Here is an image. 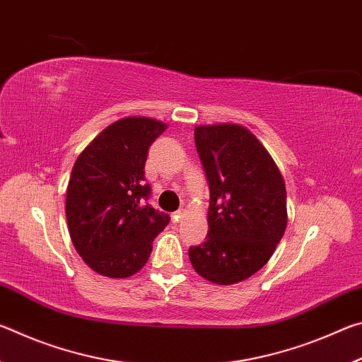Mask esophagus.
I'll return each instance as SVG.
<instances>
[{"instance_id": "1", "label": "esophagus", "mask_w": 362, "mask_h": 362, "mask_svg": "<svg viewBox=\"0 0 362 362\" xmlns=\"http://www.w3.org/2000/svg\"><path fill=\"white\" fill-rule=\"evenodd\" d=\"M187 216V211L185 209H180V211H177V212H174L173 214V220L174 222H180V220Z\"/></svg>"}]
</instances>
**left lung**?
Returning <instances> with one entry per match:
<instances>
[{
  "instance_id": "1",
  "label": "left lung",
  "mask_w": 362,
  "mask_h": 362,
  "mask_svg": "<svg viewBox=\"0 0 362 362\" xmlns=\"http://www.w3.org/2000/svg\"><path fill=\"white\" fill-rule=\"evenodd\" d=\"M194 144L211 203L206 241L189 247V262L199 276L214 284L241 283L272 259L286 231L283 174L244 126H196Z\"/></svg>"
}]
</instances>
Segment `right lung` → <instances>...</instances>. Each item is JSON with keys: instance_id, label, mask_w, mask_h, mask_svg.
<instances>
[{"instance_id": "1", "label": "right lung", "mask_w": 362, "mask_h": 362, "mask_svg": "<svg viewBox=\"0 0 362 362\" xmlns=\"http://www.w3.org/2000/svg\"><path fill=\"white\" fill-rule=\"evenodd\" d=\"M168 124L146 116L121 118L79 153L66 187L65 212L73 246L107 278L144 268L169 216L145 203V161Z\"/></svg>"}]
</instances>
